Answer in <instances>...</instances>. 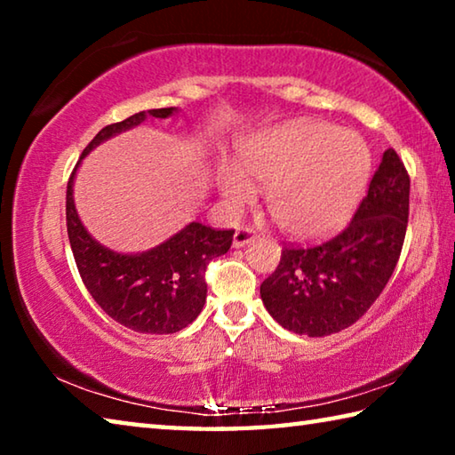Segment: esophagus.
<instances>
[{
    "instance_id": "1",
    "label": "esophagus",
    "mask_w": 455,
    "mask_h": 455,
    "mask_svg": "<svg viewBox=\"0 0 455 455\" xmlns=\"http://www.w3.org/2000/svg\"><path fill=\"white\" fill-rule=\"evenodd\" d=\"M252 238H255V230H252V228H249V227L236 228V233L233 236V246H235V249H241V246L249 244Z\"/></svg>"
}]
</instances>
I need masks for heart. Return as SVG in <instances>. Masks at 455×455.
<instances>
[{
	"label": "heart",
	"mask_w": 455,
	"mask_h": 455,
	"mask_svg": "<svg viewBox=\"0 0 455 455\" xmlns=\"http://www.w3.org/2000/svg\"><path fill=\"white\" fill-rule=\"evenodd\" d=\"M243 170L225 166L220 192L230 209L251 203L259 182L276 225L295 236H321L349 217L365 188L369 154L361 138L321 122H295L249 138Z\"/></svg>",
	"instance_id": "obj_1"
}]
</instances>
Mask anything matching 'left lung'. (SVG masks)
Returning <instances> with one entry per match:
<instances>
[{"label": "left lung", "instance_id": "1", "mask_svg": "<svg viewBox=\"0 0 455 455\" xmlns=\"http://www.w3.org/2000/svg\"><path fill=\"white\" fill-rule=\"evenodd\" d=\"M410 217V174L394 148L341 233L319 244H284L260 284L271 317L299 335L325 337L367 313L394 275Z\"/></svg>", "mask_w": 455, "mask_h": 455}]
</instances>
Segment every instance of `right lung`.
<instances>
[{
	"mask_svg": "<svg viewBox=\"0 0 455 455\" xmlns=\"http://www.w3.org/2000/svg\"><path fill=\"white\" fill-rule=\"evenodd\" d=\"M172 112L174 108H156L108 124L84 148L82 158L110 136L138 126L146 116L168 118ZM76 168L66 190L68 238L76 267L94 301L114 321L136 333L166 335L190 325L206 301V265L230 249L235 230L190 222L180 233L140 255L108 251L88 235L76 212L72 198Z\"/></svg>",
	"mask_w": 455,
	"mask_h": 455,
	"instance_id": "add662e5",
	"label": "right lung"
}]
</instances>
